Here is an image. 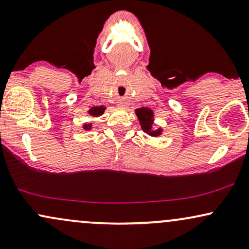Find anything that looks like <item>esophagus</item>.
I'll return each instance as SVG.
<instances>
[{
  "mask_svg": "<svg viewBox=\"0 0 249 249\" xmlns=\"http://www.w3.org/2000/svg\"><path fill=\"white\" fill-rule=\"evenodd\" d=\"M118 107H119V108H124V107H125V103H123V102L119 103Z\"/></svg>",
  "mask_w": 249,
  "mask_h": 249,
  "instance_id": "obj_1",
  "label": "esophagus"
}]
</instances>
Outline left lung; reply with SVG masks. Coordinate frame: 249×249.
<instances>
[{
	"instance_id": "1",
	"label": "left lung",
	"mask_w": 249,
	"mask_h": 249,
	"mask_svg": "<svg viewBox=\"0 0 249 249\" xmlns=\"http://www.w3.org/2000/svg\"><path fill=\"white\" fill-rule=\"evenodd\" d=\"M136 115L138 117L139 123H141V126L144 132L152 137H158L162 133V128H153V122H154V113L151 108L148 107H141L136 108Z\"/></svg>"
}]
</instances>
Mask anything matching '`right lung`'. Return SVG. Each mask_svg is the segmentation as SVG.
Masks as SVG:
<instances>
[{"label":"right lung","mask_w":249,"mask_h":249,"mask_svg":"<svg viewBox=\"0 0 249 249\" xmlns=\"http://www.w3.org/2000/svg\"><path fill=\"white\" fill-rule=\"evenodd\" d=\"M105 108H107V107H105L104 105H101V107H93L88 111V113L91 117H99V116H102L103 113H104ZM83 128H84L85 131L91 130V128H92V124H91V123H89V124H84V125H83Z\"/></svg>","instance_id":"add662e5"}]
</instances>
